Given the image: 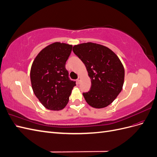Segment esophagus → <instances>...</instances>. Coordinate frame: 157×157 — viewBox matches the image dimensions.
<instances>
[{
	"instance_id": "1",
	"label": "esophagus",
	"mask_w": 157,
	"mask_h": 157,
	"mask_svg": "<svg viewBox=\"0 0 157 157\" xmlns=\"http://www.w3.org/2000/svg\"><path fill=\"white\" fill-rule=\"evenodd\" d=\"M80 80H81V77H78V79L77 80V83H78V84H79V83H80Z\"/></svg>"
}]
</instances>
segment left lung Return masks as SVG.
Listing matches in <instances>:
<instances>
[{
  "label": "left lung",
  "instance_id": "8db88e82",
  "mask_svg": "<svg viewBox=\"0 0 157 157\" xmlns=\"http://www.w3.org/2000/svg\"><path fill=\"white\" fill-rule=\"evenodd\" d=\"M73 51L85 65L91 89L83 93L89 105L101 109L110 105L121 92L124 68L117 54L107 47L93 42L73 46Z\"/></svg>",
  "mask_w": 157,
  "mask_h": 157
}]
</instances>
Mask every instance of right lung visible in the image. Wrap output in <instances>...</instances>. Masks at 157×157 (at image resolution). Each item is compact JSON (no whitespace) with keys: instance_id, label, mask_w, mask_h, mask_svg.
Here are the masks:
<instances>
[{"instance_id":"obj_1","label":"right lung","mask_w":157,"mask_h":157,"mask_svg":"<svg viewBox=\"0 0 157 157\" xmlns=\"http://www.w3.org/2000/svg\"><path fill=\"white\" fill-rule=\"evenodd\" d=\"M73 46L59 42L42 49L32 63L30 78L36 97L44 107L60 111L65 107L75 82L69 80L65 63Z\"/></svg>"}]
</instances>
